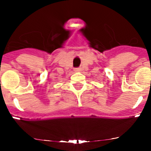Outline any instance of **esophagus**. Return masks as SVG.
<instances>
[{
	"label": "esophagus",
	"instance_id": "esophagus-1",
	"mask_svg": "<svg viewBox=\"0 0 151 151\" xmlns=\"http://www.w3.org/2000/svg\"><path fill=\"white\" fill-rule=\"evenodd\" d=\"M80 69H81V68H75V69H74V71H75L76 72H78V71H80Z\"/></svg>",
	"mask_w": 151,
	"mask_h": 151
}]
</instances>
